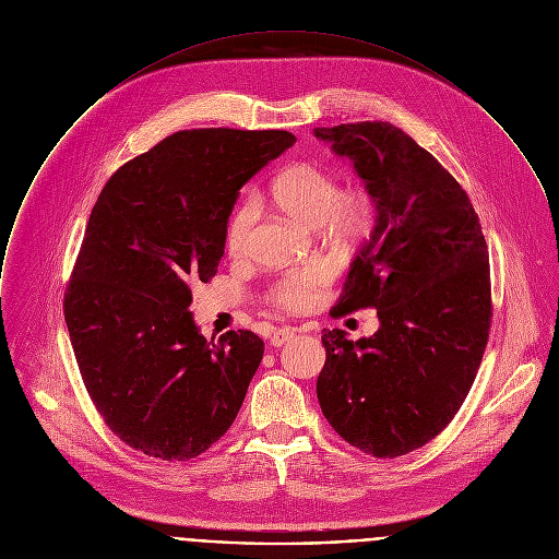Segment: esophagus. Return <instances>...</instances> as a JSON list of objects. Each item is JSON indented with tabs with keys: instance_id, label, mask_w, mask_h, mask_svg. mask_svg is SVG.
<instances>
[{
	"instance_id": "1",
	"label": "esophagus",
	"mask_w": 559,
	"mask_h": 559,
	"mask_svg": "<svg viewBox=\"0 0 559 559\" xmlns=\"http://www.w3.org/2000/svg\"><path fill=\"white\" fill-rule=\"evenodd\" d=\"M295 338V330H290V328H280V330H275L273 334H271V345L273 347H282V345H286L288 341H293Z\"/></svg>"
}]
</instances>
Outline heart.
Returning a JSON list of instances; mask_svg holds the SVG:
<instances>
[{
    "instance_id": "b5f03b06",
    "label": "heart",
    "mask_w": 559,
    "mask_h": 559,
    "mask_svg": "<svg viewBox=\"0 0 559 559\" xmlns=\"http://www.w3.org/2000/svg\"><path fill=\"white\" fill-rule=\"evenodd\" d=\"M273 203L290 218L319 227L323 225L330 238L354 242L362 238L372 223V199L360 188L341 190L336 178L314 163H297L284 169L273 187ZM255 221V203L245 201L231 214L225 229V249L229 255H240L247 245L249 229ZM328 273L321 266H304L286 273L271 290V304L299 312L312 304L314 290L323 286Z\"/></svg>"
}]
</instances>
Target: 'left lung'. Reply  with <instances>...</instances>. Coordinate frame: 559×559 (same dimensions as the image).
<instances>
[{"instance_id": "8db88e82", "label": "left lung", "mask_w": 559, "mask_h": 559, "mask_svg": "<svg viewBox=\"0 0 559 559\" xmlns=\"http://www.w3.org/2000/svg\"><path fill=\"white\" fill-rule=\"evenodd\" d=\"M354 163L374 203L334 314L374 308L360 341L323 334L317 396L330 425L374 457L405 455L455 416L490 330V266L468 194L412 136L385 121L317 128Z\"/></svg>"}]
</instances>
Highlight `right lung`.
<instances>
[{
	"label": "right lung",
	"instance_id": "obj_1",
	"mask_svg": "<svg viewBox=\"0 0 559 559\" xmlns=\"http://www.w3.org/2000/svg\"><path fill=\"white\" fill-rule=\"evenodd\" d=\"M295 141L282 130L176 132L97 197L64 321L97 412L132 449L180 462L234 423L264 343L247 330L205 341L190 284L214 277L240 188Z\"/></svg>",
	"mask_w": 559,
	"mask_h": 559
}]
</instances>
